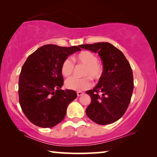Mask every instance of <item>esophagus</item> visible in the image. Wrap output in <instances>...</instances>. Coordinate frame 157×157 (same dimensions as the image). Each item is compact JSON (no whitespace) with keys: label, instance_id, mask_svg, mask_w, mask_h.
<instances>
[{"label":"esophagus","instance_id":"obj_1","mask_svg":"<svg viewBox=\"0 0 157 157\" xmlns=\"http://www.w3.org/2000/svg\"><path fill=\"white\" fill-rule=\"evenodd\" d=\"M84 94V92H77V95H78V97H80V96H82Z\"/></svg>","mask_w":157,"mask_h":157}]
</instances>
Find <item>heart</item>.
<instances>
[{
	"label": "heart",
	"instance_id": "heart-1",
	"mask_svg": "<svg viewBox=\"0 0 157 157\" xmlns=\"http://www.w3.org/2000/svg\"><path fill=\"white\" fill-rule=\"evenodd\" d=\"M73 60L78 64L85 65L83 71V75L79 78L72 76L65 80V86L70 90H85L92 86L90 78L99 80L104 74V66L98 60L97 56L94 53L88 51H82L73 58ZM75 63L71 58L64 60L61 65V73L65 77L71 75L74 71Z\"/></svg>",
	"mask_w": 157,
	"mask_h": 157
}]
</instances>
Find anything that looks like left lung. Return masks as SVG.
<instances>
[{
	"instance_id": "obj_1",
	"label": "left lung",
	"mask_w": 157,
	"mask_h": 157,
	"mask_svg": "<svg viewBox=\"0 0 157 157\" xmlns=\"http://www.w3.org/2000/svg\"><path fill=\"white\" fill-rule=\"evenodd\" d=\"M79 47L97 52L104 66L99 83L86 92L92 99L86 109V116L99 125L116 122L125 113L134 88L129 62L118 48L107 42L82 44Z\"/></svg>"
}]
</instances>
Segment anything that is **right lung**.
Segmentation results:
<instances>
[{"label":"right lung","instance_id":"add662e5","mask_svg":"<svg viewBox=\"0 0 157 157\" xmlns=\"http://www.w3.org/2000/svg\"><path fill=\"white\" fill-rule=\"evenodd\" d=\"M79 46L62 47L47 44L29 56L20 74L19 101L30 122L52 128L63 120L70 103L77 97L73 90H63L61 65Z\"/></svg>","mask_w":157,"mask_h":157}]
</instances>
